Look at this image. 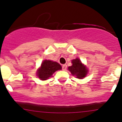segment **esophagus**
Returning a JSON list of instances; mask_svg holds the SVG:
<instances>
[{
  "label": "esophagus",
  "instance_id": "obj_1",
  "mask_svg": "<svg viewBox=\"0 0 122 122\" xmlns=\"http://www.w3.org/2000/svg\"><path fill=\"white\" fill-rule=\"evenodd\" d=\"M66 67H67V65H66V64H64V65H62V68L63 71H65V70L66 69Z\"/></svg>",
  "mask_w": 122,
  "mask_h": 122
}]
</instances>
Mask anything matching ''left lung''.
Instances as JSON below:
<instances>
[{"label": "left lung", "instance_id": "left-lung-1", "mask_svg": "<svg viewBox=\"0 0 122 122\" xmlns=\"http://www.w3.org/2000/svg\"><path fill=\"white\" fill-rule=\"evenodd\" d=\"M72 65L68 67V70L71 72L73 76H75L76 77L79 79L84 78L87 75L88 70L86 66L82 64L79 58L72 60Z\"/></svg>", "mask_w": 122, "mask_h": 122}]
</instances>
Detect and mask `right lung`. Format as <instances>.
Listing matches in <instances>:
<instances>
[{
	"mask_svg": "<svg viewBox=\"0 0 122 122\" xmlns=\"http://www.w3.org/2000/svg\"><path fill=\"white\" fill-rule=\"evenodd\" d=\"M62 67L58 63L51 60H44L40 68L37 70V75L41 80H46L51 77L56 71L61 70Z\"/></svg>",
	"mask_w": 122,
	"mask_h": 122,
	"instance_id": "right-lung-1",
	"label": "right lung"
}]
</instances>
